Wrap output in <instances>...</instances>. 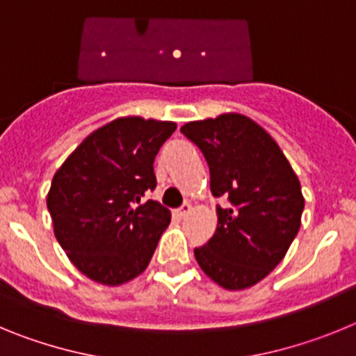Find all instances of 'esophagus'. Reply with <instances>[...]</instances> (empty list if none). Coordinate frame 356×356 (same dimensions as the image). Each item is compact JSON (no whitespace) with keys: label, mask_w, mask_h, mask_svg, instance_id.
Returning a JSON list of instances; mask_svg holds the SVG:
<instances>
[{"label":"esophagus","mask_w":356,"mask_h":356,"mask_svg":"<svg viewBox=\"0 0 356 356\" xmlns=\"http://www.w3.org/2000/svg\"><path fill=\"white\" fill-rule=\"evenodd\" d=\"M191 210H193V205H191V203H184V205H181L180 209L176 210V213H178V216H180V217H185L188 212H191Z\"/></svg>","instance_id":"esophagus-1"}]
</instances>
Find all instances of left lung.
<instances>
[{
	"label": "left lung",
	"instance_id": "obj_1",
	"mask_svg": "<svg viewBox=\"0 0 356 356\" xmlns=\"http://www.w3.org/2000/svg\"><path fill=\"white\" fill-rule=\"evenodd\" d=\"M181 134L205 155L217 228L194 257L228 291L259 284L284 260L300 232L305 200L291 163L271 135L242 114L187 122Z\"/></svg>",
	"mask_w": 356,
	"mask_h": 356
}]
</instances>
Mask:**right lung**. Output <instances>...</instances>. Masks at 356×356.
<instances>
[{"label": "right lung", "instance_id": "1", "mask_svg": "<svg viewBox=\"0 0 356 356\" xmlns=\"http://www.w3.org/2000/svg\"><path fill=\"white\" fill-rule=\"evenodd\" d=\"M175 130L171 121L114 119L85 137L53 176L55 237L87 278L115 287L149 264L171 212L143 197L156 187L153 162Z\"/></svg>", "mask_w": 356, "mask_h": 356}]
</instances>
